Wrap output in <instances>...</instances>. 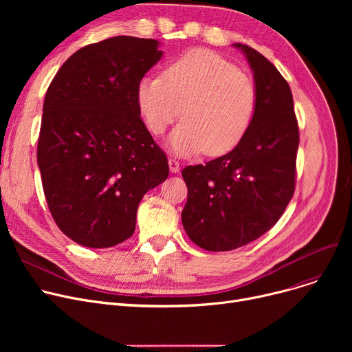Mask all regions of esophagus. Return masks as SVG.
<instances>
[{
    "label": "esophagus",
    "mask_w": 352,
    "mask_h": 352,
    "mask_svg": "<svg viewBox=\"0 0 352 352\" xmlns=\"http://www.w3.org/2000/svg\"><path fill=\"white\" fill-rule=\"evenodd\" d=\"M168 165H170V171H171V173H174V174L179 173V161H178V160L170 158V160H168Z\"/></svg>",
    "instance_id": "1"
}]
</instances>
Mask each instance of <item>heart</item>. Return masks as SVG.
Returning a JSON list of instances; mask_svg holds the SVG:
<instances>
[{
    "mask_svg": "<svg viewBox=\"0 0 352 352\" xmlns=\"http://www.w3.org/2000/svg\"><path fill=\"white\" fill-rule=\"evenodd\" d=\"M137 105L146 128L161 135L174 121H184L170 135L178 155L206 150L223 155L248 133L258 108L251 76L210 50H191L137 85ZM183 109L181 110L180 108Z\"/></svg>",
    "mask_w": 352,
    "mask_h": 352,
    "instance_id": "b5f03b06",
    "label": "heart"
}]
</instances>
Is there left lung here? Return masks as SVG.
Here are the masks:
<instances>
[{
	"instance_id": "8db88e82",
	"label": "left lung",
	"mask_w": 352,
	"mask_h": 352,
	"mask_svg": "<svg viewBox=\"0 0 352 352\" xmlns=\"http://www.w3.org/2000/svg\"><path fill=\"white\" fill-rule=\"evenodd\" d=\"M234 47L245 54L258 89L252 125L228 154L181 173L188 188L182 226L207 251H231L260 238L281 218L295 190L300 133L291 88L263 54Z\"/></svg>"
}]
</instances>
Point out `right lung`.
I'll use <instances>...</instances> for the list:
<instances>
[{"mask_svg": "<svg viewBox=\"0 0 352 352\" xmlns=\"http://www.w3.org/2000/svg\"><path fill=\"white\" fill-rule=\"evenodd\" d=\"M158 47L128 35L89 44L47 89L36 160L55 224L80 245L128 239L142 197L170 174L137 105L140 80L162 57Z\"/></svg>", "mask_w": 352, "mask_h": 352, "instance_id": "1", "label": "right lung"}]
</instances>
